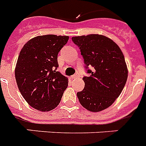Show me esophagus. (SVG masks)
Wrapping results in <instances>:
<instances>
[{"mask_svg":"<svg viewBox=\"0 0 146 146\" xmlns=\"http://www.w3.org/2000/svg\"><path fill=\"white\" fill-rule=\"evenodd\" d=\"M78 76H79V74H78V73H76L75 75H73V76H71V79L74 80V79H76Z\"/></svg>","mask_w":146,"mask_h":146,"instance_id":"esophagus-1","label":"esophagus"}]
</instances>
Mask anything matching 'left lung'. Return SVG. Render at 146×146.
I'll list each match as a JSON object with an SVG mask.
<instances>
[{
	"instance_id": "left-lung-1",
	"label": "left lung",
	"mask_w": 146,
	"mask_h": 146,
	"mask_svg": "<svg viewBox=\"0 0 146 146\" xmlns=\"http://www.w3.org/2000/svg\"><path fill=\"white\" fill-rule=\"evenodd\" d=\"M80 47L84 62L92 66L82 80L84 89L77 92L80 104L88 111L99 112L115 102L123 89L128 70L120 47L102 35L90 34L72 38Z\"/></svg>"
}]
</instances>
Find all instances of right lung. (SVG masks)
<instances>
[{"mask_svg": "<svg viewBox=\"0 0 146 146\" xmlns=\"http://www.w3.org/2000/svg\"><path fill=\"white\" fill-rule=\"evenodd\" d=\"M68 40L67 35H38L20 50L15 77L20 93L33 108L44 112L59 104L68 79L56 70L57 54Z\"/></svg>", "mask_w": 146, "mask_h": 146, "instance_id": "right-lung-1", "label": "right lung"}]
</instances>
